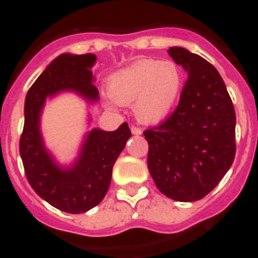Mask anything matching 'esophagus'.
I'll return each mask as SVG.
<instances>
[{"label": "esophagus", "instance_id": "obj_1", "mask_svg": "<svg viewBox=\"0 0 258 258\" xmlns=\"http://www.w3.org/2000/svg\"><path fill=\"white\" fill-rule=\"evenodd\" d=\"M131 131H132V133L134 134V136H141V134H142V129H141V127H138V126H132Z\"/></svg>", "mask_w": 258, "mask_h": 258}]
</instances>
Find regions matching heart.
<instances>
[{
  "mask_svg": "<svg viewBox=\"0 0 258 258\" xmlns=\"http://www.w3.org/2000/svg\"><path fill=\"white\" fill-rule=\"evenodd\" d=\"M183 90V74L172 60L140 59L117 71L108 80V94L115 103L133 104L143 124L165 120Z\"/></svg>",
  "mask_w": 258,
  "mask_h": 258,
  "instance_id": "heart-1",
  "label": "heart"
}]
</instances>
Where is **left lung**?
<instances>
[{
	"instance_id": "obj_1",
	"label": "left lung",
	"mask_w": 258,
	"mask_h": 258,
	"mask_svg": "<svg viewBox=\"0 0 258 258\" xmlns=\"http://www.w3.org/2000/svg\"><path fill=\"white\" fill-rule=\"evenodd\" d=\"M168 54L187 72L174 112L143 133L147 166L156 187L177 202H195L211 192L235 157V109L213 66L183 47Z\"/></svg>"
}]
</instances>
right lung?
<instances>
[{
  "label": "right lung",
  "mask_w": 258,
  "mask_h": 258,
  "mask_svg": "<svg viewBox=\"0 0 258 258\" xmlns=\"http://www.w3.org/2000/svg\"><path fill=\"white\" fill-rule=\"evenodd\" d=\"M95 61L94 54H60L38 76L24 102L19 150L27 179L38 197L67 213H84L103 200L113 164L132 136L126 122L113 132L94 127L84 136L76 159L68 165L59 164L45 146L41 115L47 99L61 93H75L88 104L99 101L93 84Z\"/></svg>",
  "instance_id": "obj_1"
}]
</instances>
